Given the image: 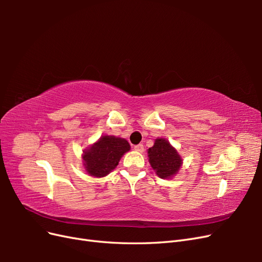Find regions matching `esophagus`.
<instances>
[{
    "mask_svg": "<svg viewBox=\"0 0 262 262\" xmlns=\"http://www.w3.org/2000/svg\"><path fill=\"white\" fill-rule=\"evenodd\" d=\"M134 149H136L139 153H142V152H144V146H143V144H138L134 146Z\"/></svg>",
    "mask_w": 262,
    "mask_h": 262,
    "instance_id": "esophagus-1",
    "label": "esophagus"
}]
</instances>
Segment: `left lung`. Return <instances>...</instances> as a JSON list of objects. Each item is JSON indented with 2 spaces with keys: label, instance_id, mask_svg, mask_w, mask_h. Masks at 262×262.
Instances as JSON below:
<instances>
[{
  "label": "left lung",
  "instance_id": "left-lung-1",
  "mask_svg": "<svg viewBox=\"0 0 262 262\" xmlns=\"http://www.w3.org/2000/svg\"><path fill=\"white\" fill-rule=\"evenodd\" d=\"M147 154L150 166L160 178L170 179L180 169L181 157L167 140L156 139L154 145L148 148Z\"/></svg>",
  "mask_w": 262,
  "mask_h": 262
}]
</instances>
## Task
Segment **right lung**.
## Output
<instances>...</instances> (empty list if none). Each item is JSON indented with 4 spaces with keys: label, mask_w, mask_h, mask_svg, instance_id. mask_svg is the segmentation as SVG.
<instances>
[{
    "label": "right lung",
    "mask_w": 262,
    "mask_h": 262,
    "mask_svg": "<svg viewBox=\"0 0 262 262\" xmlns=\"http://www.w3.org/2000/svg\"><path fill=\"white\" fill-rule=\"evenodd\" d=\"M130 150L129 142L114 136H102L96 143L83 150V162L87 173L105 177L114 170L124 153Z\"/></svg>",
    "instance_id": "1"
}]
</instances>
